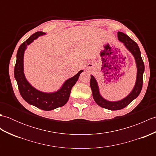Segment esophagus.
Masks as SVG:
<instances>
[{"mask_svg": "<svg viewBox=\"0 0 156 156\" xmlns=\"http://www.w3.org/2000/svg\"><path fill=\"white\" fill-rule=\"evenodd\" d=\"M88 68H92L91 65H88Z\"/></svg>", "mask_w": 156, "mask_h": 156, "instance_id": "obj_1", "label": "esophagus"}]
</instances>
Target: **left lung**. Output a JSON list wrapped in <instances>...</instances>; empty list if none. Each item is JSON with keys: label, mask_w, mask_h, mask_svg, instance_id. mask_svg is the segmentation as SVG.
<instances>
[{"label": "left lung", "mask_w": 156, "mask_h": 156, "mask_svg": "<svg viewBox=\"0 0 156 156\" xmlns=\"http://www.w3.org/2000/svg\"><path fill=\"white\" fill-rule=\"evenodd\" d=\"M118 39L123 44L127 50L133 55L137 66V77L133 88L127 97L121 100L117 101H110L102 97L98 82L93 76H90V88L94 101L100 107L111 111H117L123 108L136 98L140 94L143 86V76L144 72V63L141 58V51L138 45L127 35L122 32H118Z\"/></svg>", "instance_id": "8db88e82"}]
</instances>
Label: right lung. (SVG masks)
I'll return each mask as SVG.
<instances>
[{
	"label": "right lung",
	"mask_w": 156,
	"mask_h": 156,
	"mask_svg": "<svg viewBox=\"0 0 156 156\" xmlns=\"http://www.w3.org/2000/svg\"><path fill=\"white\" fill-rule=\"evenodd\" d=\"M42 31L36 32L20 45L16 53V61L14 69L15 78L17 82L21 97L29 105L35 106L42 110L51 111L63 107L68 102L72 88L78 81L79 76L83 72L79 71L73 77L66 80L58 90L53 92H44L37 90L29 83L24 74V53L27 45H30L39 36L45 35Z\"/></svg>",
	"instance_id": "1"
}]
</instances>
